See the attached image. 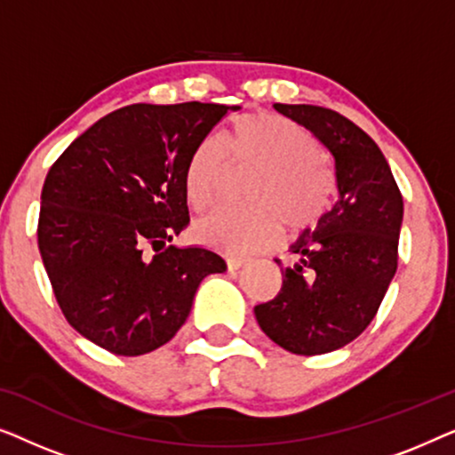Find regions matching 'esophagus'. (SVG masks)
Returning a JSON list of instances; mask_svg holds the SVG:
<instances>
[{"label": "esophagus", "mask_w": 455, "mask_h": 455, "mask_svg": "<svg viewBox=\"0 0 455 455\" xmlns=\"http://www.w3.org/2000/svg\"><path fill=\"white\" fill-rule=\"evenodd\" d=\"M248 265V259H242V257H228V269L229 271H238L242 267Z\"/></svg>", "instance_id": "34e87169"}]
</instances>
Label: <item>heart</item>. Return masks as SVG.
Returning <instances> with one entry per match:
<instances>
[{
    "label": "heart",
    "instance_id": "obj_1",
    "mask_svg": "<svg viewBox=\"0 0 455 455\" xmlns=\"http://www.w3.org/2000/svg\"><path fill=\"white\" fill-rule=\"evenodd\" d=\"M228 165L257 167L248 209H221L195 226L204 246L251 254L273 246L279 226L304 229L323 217L333 192V178L319 159L315 136L277 114H246L232 122L223 142L207 136L192 148L184 165V195L192 209L207 211L220 201Z\"/></svg>",
    "mask_w": 455,
    "mask_h": 455
}]
</instances>
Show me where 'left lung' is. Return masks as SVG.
Listing matches in <instances>:
<instances>
[{
  "label": "left lung",
  "mask_w": 455,
  "mask_h": 455,
  "mask_svg": "<svg viewBox=\"0 0 455 455\" xmlns=\"http://www.w3.org/2000/svg\"><path fill=\"white\" fill-rule=\"evenodd\" d=\"M273 108L331 153L338 201L290 246L296 263L282 267V290L254 316L283 350L315 356L350 344L375 319L397 269L403 201L381 148L356 124L316 105Z\"/></svg>",
  "instance_id": "obj_1"
}]
</instances>
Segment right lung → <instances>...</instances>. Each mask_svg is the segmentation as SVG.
I'll return each mask as SVG.
<instances>
[{"instance_id": "1", "label": "right lung", "mask_w": 455, "mask_h": 455, "mask_svg": "<svg viewBox=\"0 0 455 455\" xmlns=\"http://www.w3.org/2000/svg\"><path fill=\"white\" fill-rule=\"evenodd\" d=\"M238 105L136 103L78 136L41 192L39 251L66 321L117 356L167 344L226 260L173 246L188 226L184 165ZM156 254L153 255L150 251Z\"/></svg>"}]
</instances>
